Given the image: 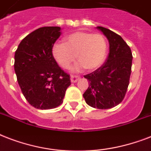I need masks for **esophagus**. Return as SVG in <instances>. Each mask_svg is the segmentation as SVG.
Here are the masks:
<instances>
[{"label":"esophagus","mask_w":151,"mask_h":151,"mask_svg":"<svg viewBox=\"0 0 151 151\" xmlns=\"http://www.w3.org/2000/svg\"><path fill=\"white\" fill-rule=\"evenodd\" d=\"M79 79H80V77L78 76H70V81L72 83H76Z\"/></svg>","instance_id":"esophagus-1"}]
</instances>
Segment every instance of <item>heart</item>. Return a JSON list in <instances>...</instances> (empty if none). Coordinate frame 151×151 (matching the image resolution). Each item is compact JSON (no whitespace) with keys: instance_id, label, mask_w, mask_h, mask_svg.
Wrapping results in <instances>:
<instances>
[{"instance_id":"heart-1","label":"heart","mask_w":151,"mask_h":151,"mask_svg":"<svg viewBox=\"0 0 151 151\" xmlns=\"http://www.w3.org/2000/svg\"><path fill=\"white\" fill-rule=\"evenodd\" d=\"M107 52V43L100 34L78 31L65 38V43L55 44L52 54L58 63L68 68L76 59L78 63L73 67L78 72L85 67L87 70H94L102 65Z\"/></svg>"}]
</instances>
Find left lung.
I'll list each match as a JSON object with an SVG mask.
<instances>
[{
    "mask_svg": "<svg viewBox=\"0 0 151 151\" xmlns=\"http://www.w3.org/2000/svg\"><path fill=\"white\" fill-rule=\"evenodd\" d=\"M109 41L110 52L102 66L84 76L89 87L83 94L88 105L97 109H110L124 99L131 75L132 54L129 46L118 34L97 27Z\"/></svg>",
    "mask_w": 151,
    "mask_h": 151,
    "instance_id": "obj_1",
    "label": "left lung"
}]
</instances>
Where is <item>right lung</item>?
I'll use <instances>...</instances> for the list:
<instances>
[{
	"label": "right lung",
	"mask_w": 151,
	"mask_h": 151,
	"mask_svg": "<svg viewBox=\"0 0 151 151\" xmlns=\"http://www.w3.org/2000/svg\"><path fill=\"white\" fill-rule=\"evenodd\" d=\"M60 35V27H41L22 39L15 51L14 68L18 83L26 99L37 109L61 105L70 85V77L52 55L53 45Z\"/></svg>",
	"instance_id": "right-lung-1"
}]
</instances>
